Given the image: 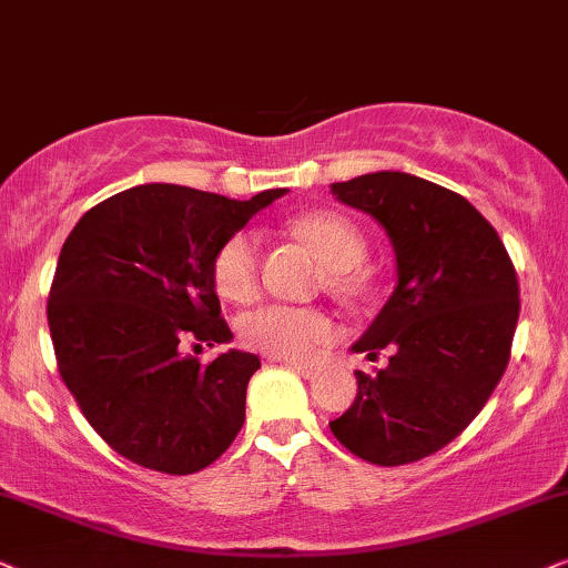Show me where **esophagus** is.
<instances>
[{
  "instance_id": "34e87169",
  "label": "esophagus",
  "mask_w": 568,
  "mask_h": 568,
  "mask_svg": "<svg viewBox=\"0 0 568 568\" xmlns=\"http://www.w3.org/2000/svg\"><path fill=\"white\" fill-rule=\"evenodd\" d=\"M280 364H285V367H291L293 372H298L301 377H317V372H320V367L317 364H301V362H291V358H277Z\"/></svg>"
}]
</instances>
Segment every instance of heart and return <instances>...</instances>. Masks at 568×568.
Returning <instances> with one entry per match:
<instances>
[{
	"mask_svg": "<svg viewBox=\"0 0 568 568\" xmlns=\"http://www.w3.org/2000/svg\"><path fill=\"white\" fill-rule=\"evenodd\" d=\"M293 231L325 262L327 288L343 298L367 291V275L358 264L367 256V239L356 222L337 212H308L293 222ZM260 235L239 231L220 243L212 262L214 288L222 298L246 304L260 293ZM248 348L277 358H306L335 337V325L325 312L312 306L267 304L248 312L239 325Z\"/></svg>",
	"mask_w": 568,
	"mask_h": 568,
	"instance_id": "1",
	"label": "heart"
}]
</instances>
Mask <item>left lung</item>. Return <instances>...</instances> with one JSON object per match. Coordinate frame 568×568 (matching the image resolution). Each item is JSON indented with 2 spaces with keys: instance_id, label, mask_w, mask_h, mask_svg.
Masks as SVG:
<instances>
[{
  "instance_id": "left-lung-1",
  "label": "left lung",
  "mask_w": 568,
  "mask_h": 568,
  "mask_svg": "<svg viewBox=\"0 0 568 568\" xmlns=\"http://www.w3.org/2000/svg\"><path fill=\"white\" fill-rule=\"evenodd\" d=\"M333 196L367 212L396 251L398 285L354 343L390 362L356 369V398L329 429L377 466L419 462L483 412L511 358L519 283L495 227L458 193L408 172L333 183Z\"/></svg>"
}]
</instances>
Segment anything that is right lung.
<instances>
[{
  "label": "right lung",
  "mask_w": 568,
  "mask_h": 568,
  "mask_svg": "<svg viewBox=\"0 0 568 568\" xmlns=\"http://www.w3.org/2000/svg\"><path fill=\"white\" fill-rule=\"evenodd\" d=\"M283 193L235 201L135 185L91 206L64 241L47 304L57 369L89 425L128 462L193 475L241 433L260 358L231 348L201 364L183 346L233 337L214 293V254Z\"/></svg>",
  "instance_id": "right-lung-1"
}]
</instances>
